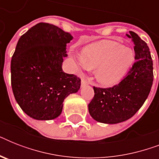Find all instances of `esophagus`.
<instances>
[{
  "label": "esophagus",
  "mask_w": 159,
  "mask_h": 159,
  "mask_svg": "<svg viewBox=\"0 0 159 159\" xmlns=\"http://www.w3.org/2000/svg\"><path fill=\"white\" fill-rule=\"evenodd\" d=\"M89 84V82L87 81V79H86L85 77H82V86H85V85Z\"/></svg>",
  "instance_id": "obj_1"
}]
</instances>
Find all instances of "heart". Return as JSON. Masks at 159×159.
Instances as JSON below:
<instances>
[{
	"label": "heart",
	"mask_w": 159,
	"mask_h": 159,
	"mask_svg": "<svg viewBox=\"0 0 159 159\" xmlns=\"http://www.w3.org/2000/svg\"><path fill=\"white\" fill-rule=\"evenodd\" d=\"M130 48L113 40H102L87 46L77 61L87 69H96L95 76L100 84L111 87L123 79L134 62Z\"/></svg>",
	"instance_id": "1"
}]
</instances>
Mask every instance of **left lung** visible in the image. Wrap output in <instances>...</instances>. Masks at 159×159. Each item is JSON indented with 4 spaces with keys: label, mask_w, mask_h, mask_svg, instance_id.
I'll return each mask as SVG.
<instances>
[{
    "label": "left lung",
    "mask_w": 159,
    "mask_h": 159,
    "mask_svg": "<svg viewBox=\"0 0 159 159\" xmlns=\"http://www.w3.org/2000/svg\"><path fill=\"white\" fill-rule=\"evenodd\" d=\"M133 41L134 59L125 78L109 88L93 87L94 97L88 105L95 120L117 124L131 118L147 99L153 85V60L147 43L133 31L126 34Z\"/></svg>",
    "instance_id": "8db88e82"
}]
</instances>
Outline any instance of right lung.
Segmentation results:
<instances>
[{"mask_svg":"<svg viewBox=\"0 0 159 159\" xmlns=\"http://www.w3.org/2000/svg\"><path fill=\"white\" fill-rule=\"evenodd\" d=\"M72 39L57 26L39 23L19 39L11 58V87L19 106L31 118H57L65 98L80 89L79 77L62 68Z\"/></svg>","mask_w":159,"mask_h":159,"instance_id":"right-lung-1","label":"right lung"}]
</instances>
